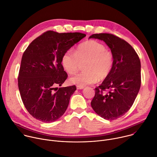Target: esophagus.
Segmentation results:
<instances>
[{
  "label": "esophagus",
  "instance_id": "esophagus-1",
  "mask_svg": "<svg viewBox=\"0 0 157 157\" xmlns=\"http://www.w3.org/2000/svg\"><path fill=\"white\" fill-rule=\"evenodd\" d=\"M76 88H77V89H84V87L77 86H76Z\"/></svg>",
  "mask_w": 157,
  "mask_h": 157
}]
</instances>
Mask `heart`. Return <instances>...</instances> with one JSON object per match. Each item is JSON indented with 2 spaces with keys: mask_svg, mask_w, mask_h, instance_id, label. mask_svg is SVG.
Instances as JSON below:
<instances>
[{
  "mask_svg": "<svg viewBox=\"0 0 157 157\" xmlns=\"http://www.w3.org/2000/svg\"><path fill=\"white\" fill-rule=\"evenodd\" d=\"M86 61L85 70L70 78V81L79 86H85L105 79L109 75L113 66L111 53L106 50L104 44L96 41L88 40L77 47L75 52H66L61 58V64L69 74L75 73L80 63Z\"/></svg>",
  "mask_w": 157,
  "mask_h": 157,
  "instance_id": "b5f03b06",
  "label": "heart"
}]
</instances>
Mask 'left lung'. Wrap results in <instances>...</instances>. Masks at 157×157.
<instances>
[{
	"label": "left lung",
	"instance_id": "left-lung-1",
	"mask_svg": "<svg viewBox=\"0 0 157 157\" xmlns=\"http://www.w3.org/2000/svg\"><path fill=\"white\" fill-rule=\"evenodd\" d=\"M89 38L104 41L113 57V66L109 75L95 88L91 107L104 119H117L130 109L140 90L139 57L129 43L113 34H93Z\"/></svg>",
	"mask_w": 157,
	"mask_h": 157
}]
</instances>
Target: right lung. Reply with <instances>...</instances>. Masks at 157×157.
Returning <instances> with one entry per match:
<instances>
[{
    "label": "right lung",
    "mask_w": 157,
    "mask_h": 157,
    "mask_svg": "<svg viewBox=\"0 0 157 157\" xmlns=\"http://www.w3.org/2000/svg\"><path fill=\"white\" fill-rule=\"evenodd\" d=\"M86 36L47 31L35 38L21 58L18 86L23 103L31 116L53 122L68 106L75 86L58 88L68 77L61 64L63 54Z\"/></svg>",
    "instance_id": "1"
}]
</instances>
